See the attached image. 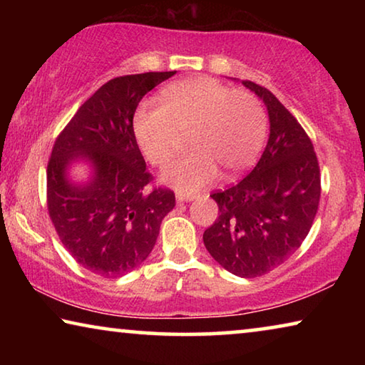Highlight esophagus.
<instances>
[{"instance_id":"1","label":"esophagus","mask_w":365,"mask_h":365,"mask_svg":"<svg viewBox=\"0 0 365 365\" xmlns=\"http://www.w3.org/2000/svg\"><path fill=\"white\" fill-rule=\"evenodd\" d=\"M175 197H177V201H193V200H196V195L185 193V191H177Z\"/></svg>"}]
</instances>
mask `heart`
<instances>
[{"instance_id": "b5f03b06", "label": "heart", "mask_w": 365, "mask_h": 365, "mask_svg": "<svg viewBox=\"0 0 365 365\" xmlns=\"http://www.w3.org/2000/svg\"><path fill=\"white\" fill-rule=\"evenodd\" d=\"M133 132L145 158L156 168L175 156L188 133L187 156L164 172L163 180L183 191H197L255 163L267 133V114L251 91L230 90L211 77L187 78L169 85L160 104H145L133 119Z\"/></svg>"}]
</instances>
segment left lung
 Here are the masks:
<instances>
[{"label": "left lung", "mask_w": 365, "mask_h": 365, "mask_svg": "<svg viewBox=\"0 0 365 365\" xmlns=\"http://www.w3.org/2000/svg\"><path fill=\"white\" fill-rule=\"evenodd\" d=\"M269 113L270 135L256 168L214 191L219 217L202 235L225 270L255 279L283 264L304 242L320 200V169L312 141L267 88L243 80Z\"/></svg>", "instance_id": "left-lung-1"}]
</instances>
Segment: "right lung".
<instances>
[{
    "label": "right lung",
    "mask_w": 365,
    "mask_h": 365,
    "mask_svg": "<svg viewBox=\"0 0 365 365\" xmlns=\"http://www.w3.org/2000/svg\"><path fill=\"white\" fill-rule=\"evenodd\" d=\"M174 73L109 80L78 108L54 141L46 169L49 217L72 257L104 279L125 275L150 256L160 222L175 206L172 190L148 188L153 175L133 132L141 98ZM77 158L94 168L85 185L66 178V168Z\"/></svg>",
    "instance_id": "obj_1"
}]
</instances>
